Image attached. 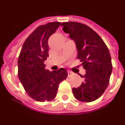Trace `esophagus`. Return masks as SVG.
<instances>
[{"label": "esophagus", "mask_w": 125, "mask_h": 125, "mask_svg": "<svg viewBox=\"0 0 125 125\" xmlns=\"http://www.w3.org/2000/svg\"><path fill=\"white\" fill-rule=\"evenodd\" d=\"M72 74H73V73H72V72L68 71V77H70V76H71Z\"/></svg>", "instance_id": "34e87169"}]
</instances>
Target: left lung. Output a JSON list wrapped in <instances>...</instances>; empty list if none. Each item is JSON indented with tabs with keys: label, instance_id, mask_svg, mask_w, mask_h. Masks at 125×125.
I'll use <instances>...</instances> for the list:
<instances>
[{
	"label": "left lung",
	"instance_id": "1",
	"mask_svg": "<svg viewBox=\"0 0 125 125\" xmlns=\"http://www.w3.org/2000/svg\"><path fill=\"white\" fill-rule=\"evenodd\" d=\"M63 30L74 40L86 73L84 82L72 93L78 101L93 102L101 97L108 87L112 71L111 56L102 38L87 25L74 21L62 23Z\"/></svg>",
	"mask_w": 125,
	"mask_h": 125
}]
</instances>
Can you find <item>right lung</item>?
<instances>
[{"instance_id": "right-lung-1", "label": "right lung", "mask_w": 125, "mask_h": 125, "mask_svg": "<svg viewBox=\"0 0 125 125\" xmlns=\"http://www.w3.org/2000/svg\"><path fill=\"white\" fill-rule=\"evenodd\" d=\"M60 22L38 26L23 43L18 58V76L28 95L38 102H50L56 97L60 83L68 76L65 68L50 72L45 69L49 57L48 40Z\"/></svg>"}]
</instances>
